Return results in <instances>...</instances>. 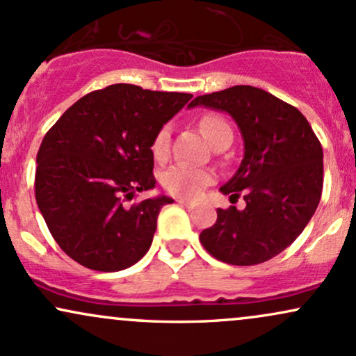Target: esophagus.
I'll list each match as a JSON object with an SVG mask.
<instances>
[{"label":"esophagus","mask_w":356,"mask_h":356,"mask_svg":"<svg viewBox=\"0 0 356 356\" xmlns=\"http://www.w3.org/2000/svg\"><path fill=\"white\" fill-rule=\"evenodd\" d=\"M177 202L181 204V206L186 207V209H194V207H195V204H192L189 201H184V199H177Z\"/></svg>","instance_id":"obj_1"}]
</instances>
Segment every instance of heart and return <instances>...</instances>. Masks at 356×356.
I'll use <instances>...</instances> for the list:
<instances>
[{
    "label": "heart",
    "instance_id": "heart-1",
    "mask_svg": "<svg viewBox=\"0 0 356 356\" xmlns=\"http://www.w3.org/2000/svg\"><path fill=\"white\" fill-rule=\"evenodd\" d=\"M204 137L211 145L219 142L222 137H232L229 124L219 115H204L199 122ZM170 150V127L164 125L154 137L152 155L155 161H165ZM214 181V172L202 167H192L177 164L169 167L161 175V182L169 194L181 199H195L209 184Z\"/></svg>",
    "mask_w": 356,
    "mask_h": 356
}]
</instances>
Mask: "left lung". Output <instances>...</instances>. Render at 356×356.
<instances>
[{
	"label": "left lung",
	"instance_id": "1",
	"mask_svg": "<svg viewBox=\"0 0 356 356\" xmlns=\"http://www.w3.org/2000/svg\"><path fill=\"white\" fill-rule=\"evenodd\" d=\"M189 107L229 113L244 140L239 169L220 192L231 201L243 192L246 207L218 209L214 226L199 236L204 249L234 266L271 259L303 232L320 202V140L296 107L249 85L201 95Z\"/></svg>",
	"mask_w": 356,
	"mask_h": 356
}]
</instances>
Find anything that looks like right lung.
Returning <instances> with one entry per match:
<instances>
[{"instance_id":"right-lung-1","label":"right lung","mask_w":356,"mask_h":356,"mask_svg":"<svg viewBox=\"0 0 356 356\" xmlns=\"http://www.w3.org/2000/svg\"><path fill=\"white\" fill-rule=\"evenodd\" d=\"M192 99L115 83L81 97L44 136L36 155L35 195L53 239L72 259L112 273L142 259L159 212L174 199L124 197L155 187L152 142Z\"/></svg>"}]
</instances>
